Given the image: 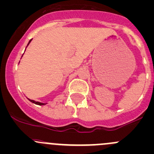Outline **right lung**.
<instances>
[{
    "mask_svg": "<svg viewBox=\"0 0 154 154\" xmlns=\"http://www.w3.org/2000/svg\"><path fill=\"white\" fill-rule=\"evenodd\" d=\"M32 40H29V43H28V45L30 43V42L32 41ZM28 45H27V46H28ZM27 47V46H26ZM23 56V55H22ZM29 100L30 102H32V103H35V104H36V105H39V106H43V105H46V103H40V102H36V101H35V100H30V99H28Z\"/></svg>",
    "mask_w": 154,
    "mask_h": 154,
    "instance_id": "right-lung-1",
    "label": "right lung"
}]
</instances>
